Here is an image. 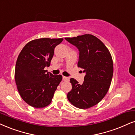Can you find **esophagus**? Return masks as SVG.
I'll return each instance as SVG.
<instances>
[{
	"label": "esophagus",
	"mask_w": 135,
	"mask_h": 135,
	"mask_svg": "<svg viewBox=\"0 0 135 135\" xmlns=\"http://www.w3.org/2000/svg\"><path fill=\"white\" fill-rule=\"evenodd\" d=\"M62 79H63V81H69V78L66 77V76H63Z\"/></svg>",
	"instance_id": "34e87169"
}]
</instances>
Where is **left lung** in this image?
Masks as SVG:
<instances>
[{
  "label": "left lung",
  "instance_id": "left-lung-1",
  "mask_svg": "<svg viewBox=\"0 0 135 135\" xmlns=\"http://www.w3.org/2000/svg\"><path fill=\"white\" fill-rule=\"evenodd\" d=\"M65 39L77 47L78 66L85 73L81 84L71 78L72 89L68 93V99L76 107L88 109L101 101L109 89L113 74L112 57L105 45L93 35Z\"/></svg>",
  "mask_w": 135,
  "mask_h": 135
}]
</instances>
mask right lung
I'll list each match as a JSON object with an SVG mask.
<instances>
[{
    "instance_id": "add662e5",
    "label": "right lung",
    "mask_w": 135,
    "mask_h": 135,
    "mask_svg": "<svg viewBox=\"0 0 135 135\" xmlns=\"http://www.w3.org/2000/svg\"><path fill=\"white\" fill-rule=\"evenodd\" d=\"M63 39L33 40L24 46L18 56L15 79L21 98L34 108H44L51 103L55 91L62 80L45 70L50 66L54 48Z\"/></svg>"
}]
</instances>
